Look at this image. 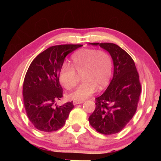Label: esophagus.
<instances>
[{
	"instance_id": "1",
	"label": "esophagus",
	"mask_w": 161,
	"mask_h": 161,
	"mask_svg": "<svg viewBox=\"0 0 161 161\" xmlns=\"http://www.w3.org/2000/svg\"><path fill=\"white\" fill-rule=\"evenodd\" d=\"M84 101H78V100H74L73 101V104L74 105H78V104H80V103H83Z\"/></svg>"
}]
</instances>
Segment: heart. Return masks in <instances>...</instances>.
I'll return each mask as SVG.
<instances>
[{
	"mask_svg": "<svg viewBox=\"0 0 161 161\" xmlns=\"http://www.w3.org/2000/svg\"><path fill=\"white\" fill-rule=\"evenodd\" d=\"M113 72V61L108 53L96 49H81L71 56V65L64 64L59 72L61 84L70 90L78 83L82 74L83 82L70 94L75 100L83 101L94 93L97 88L103 89L109 83Z\"/></svg>",
	"mask_w": 161,
	"mask_h": 161,
	"instance_id": "obj_1",
	"label": "heart"
}]
</instances>
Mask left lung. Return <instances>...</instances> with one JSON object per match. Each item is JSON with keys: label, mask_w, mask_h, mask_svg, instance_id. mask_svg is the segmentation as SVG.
<instances>
[{"label": "left lung", "mask_w": 161, "mask_h": 161, "mask_svg": "<svg viewBox=\"0 0 161 161\" xmlns=\"http://www.w3.org/2000/svg\"><path fill=\"white\" fill-rule=\"evenodd\" d=\"M91 44L99 45L111 54L114 72L108 87L95 98V109L89 121L98 133L112 135L124 129L137 110L142 92L139 75L133 59L119 46L109 42Z\"/></svg>", "instance_id": "1"}]
</instances>
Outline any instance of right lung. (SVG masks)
Segmentation results:
<instances>
[{"label":"right lung","instance_id":"obj_1","mask_svg":"<svg viewBox=\"0 0 161 161\" xmlns=\"http://www.w3.org/2000/svg\"><path fill=\"white\" fill-rule=\"evenodd\" d=\"M81 45L52 46L35 58L26 72L23 86L24 106L35 128L50 133L65 125L72 102L58 106L57 101L63 97L58 75L65 57Z\"/></svg>","mask_w":161,"mask_h":161}]
</instances>
